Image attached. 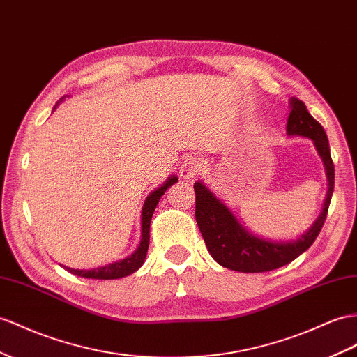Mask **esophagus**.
<instances>
[{
	"mask_svg": "<svg viewBox=\"0 0 357 357\" xmlns=\"http://www.w3.org/2000/svg\"><path fill=\"white\" fill-rule=\"evenodd\" d=\"M200 166H202V162H200V158L196 157H188L184 160V162L181 164V169H179V175L182 179H191L195 178L199 170Z\"/></svg>",
	"mask_w": 357,
	"mask_h": 357,
	"instance_id": "34e87169",
	"label": "esophagus"
}]
</instances>
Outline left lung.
Returning a JSON list of instances; mask_svg holds the SVG:
<instances>
[{
  "instance_id": "obj_1",
  "label": "left lung",
  "mask_w": 357,
  "mask_h": 357,
  "mask_svg": "<svg viewBox=\"0 0 357 357\" xmlns=\"http://www.w3.org/2000/svg\"><path fill=\"white\" fill-rule=\"evenodd\" d=\"M287 132L289 135H301L314 140L319 157L323 158L328 179V190L323 213L319 214L312 227L296 241L273 243L261 240L245 231L236 222V218L227 209V206H225V204H222L202 182H196V222L209 253L222 267L243 273H264L276 270L287 266V264L294 261L305 250H307L317 240L319 231H321L335 187V166L326 131L321 123H318L310 116L303 100L292 98Z\"/></svg>"
}]
</instances>
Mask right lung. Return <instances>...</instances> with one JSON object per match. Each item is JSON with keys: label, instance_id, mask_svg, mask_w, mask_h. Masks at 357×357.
Returning a JSON list of instances; mask_svg holds the SVG:
<instances>
[{"label": "right lung", "instance_id": "1", "mask_svg": "<svg viewBox=\"0 0 357 357\" xmlns=\"http://www.w3.org/2000/svg\"><path fill=\"white\" fill-rule=\"evenodd\" d=\"M176 181H178L176 176L170 178L166 184L155 190L153 193H151V196L146 199L144 206H143V213H142V241H140L139 249H137L131 255V257H128L119 262L108 264V266H104V267L93 268V270H75V268H68V267H65V268L79 278L104 279V280L121 279V278L128 276V274L134 273L135 270H139L146 258V252H148V248H149V229H151L152 214L155 211V208H157V204L160 202L161 196L166 193V190L170 185L175 184Z\"/></svg>", "mask_w": 357, "mask_h": 357}]
</instances>
